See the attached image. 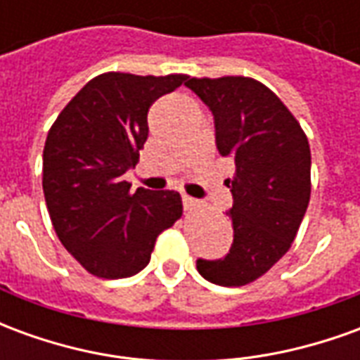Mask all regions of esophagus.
Instances as JSON below:
<instances>
[{
	"label": "esophagus",
	"mask_w": 360,
	"mask_h": 360,
	"mask_svg": "<svg viewBox=\"0 0 360 360\" xmlns=\"http://www.w3.org/2000/svg\"><path fill=\"white\" fill-rule=\"evenodd\" d=\"M183 206H185V210H193V208H198L200 202L196 198H193V196L183 195Z\"/></svg>",
	"instance_id": "esophagus-1"
}]
</instances>
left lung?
<instances>
[{
	"instance_id": "obj_1",
	"label": "left lung",
	"mask_w": 360,
	"mask_h": 360,
	"mask_svg": "<svg viewBox=\"0 0 360 360\" xmlns=\"http://www.w3.org/2000/svg\"><path fill=\"white\" fill-rule=\"evenodd\" d=\"M214 115L216 146L235 160L229 208L233 245L224 258L196 260L216 285H247L285 255L310 200V146L283 102L249 77L188 79Z\"/></svg>"
}]
</instances>
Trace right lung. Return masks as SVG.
Instances as JSON below:
<instances>
[{
	"mask_svg": "<svg viewBox=\"0 0 360 360\" xmlns=\"http://www.w3.org/2000/svg\"><path fill=\"white\" fill-rule=\"evenodd\" d=\"M187 75L103 73L86 82L51 125L42 187L51 224L71 255L98 278L134 276L158 235L183 214L179 193L136 188L123 173L148 139V110Z\"/></svg>",
	"mask_w": 360,
	"mask_h": 360,
	"instance_id": "obj_1",
	"label": "right lung"
}]
</instances>
